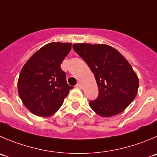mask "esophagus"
Masks as SVG:
<instances>
[{"mask_svg": "<svg viewBox=\"0 0 157 157\" xmlns=\"http://www.w3.org/2000/svg\"><path fill=\"white\" fill-rule=\"evenodd\" d=\"M76 87L78 88V89H82V85L81 82H78L77 83V85H76Z\"/></svg>", "mask_w": 157, "mask_h": 157, "instance_id": "esophagus-1", "label": "esophagus"}]
</instances>
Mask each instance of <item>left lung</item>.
I'll use <instances>...</instances> for the list:
<instances>
[{
    "mask_svg": "<svg viewBox=\"0 0 157 157\" xmlns=\"http://www.w3.org/2000/svg\"><path fill=\"white\" fill-rule=\"evenodd\" d=\"M75 52L94 74L98 95L89 101L91 108L102 117L116 116L133 101L139 80L123 56L106 44H74Z\"/></svg>",
    "mask_w": 157,
    "mask_h": 157,
    "instance_id": "1",
    "label": "left lung"
}]
</instances>
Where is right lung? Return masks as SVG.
<instances>
[{"mask_svg": "<svg viewBox=\"0 0 157 157\" xmlns=\"http://www.w3.org/2000/svg\"><path fill=\"white\" fill-rule=\"evenodd\" d=\"M71 48L70 43H49L35 52L22 68L17 84L19 96L36 116H49L56 113L73 89L61 68Z\"/></svg>", "mask_w": 157, "mask_h": 157, "instance_id": "right-lung-1", "label": "right lung"}]
</instances>
